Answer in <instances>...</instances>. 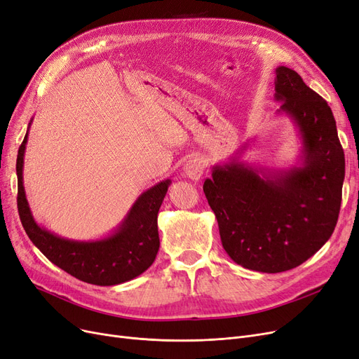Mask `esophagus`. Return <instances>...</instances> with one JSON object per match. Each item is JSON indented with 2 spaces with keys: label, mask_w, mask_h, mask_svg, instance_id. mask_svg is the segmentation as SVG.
<instances>
[{
  "label": "esophagus",
  "mask_w": 359,
  "mask_h": 359,
  "mask_svg": "<svg viewBox=\"0 0 359 359\" xmlns=\"http://www.w3.org/2000/svg\"><path fill=\"white\" fill-rule=\"evenodd\" d=\"M203 161L198 159V157H194V159H190L185 162L184 165V174L190 180H200V177L203 175Z\"/></svg>",
  "instance_id": "esophagus-1"
}]
</instances>
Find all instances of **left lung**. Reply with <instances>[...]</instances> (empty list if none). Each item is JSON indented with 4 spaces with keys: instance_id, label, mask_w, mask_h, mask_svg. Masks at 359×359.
<instances>
[{
    "instance_id": "1",
    "label": "left lung",
    "mask_w": 359,
    "mask_h": 359,
    "mask_svg": "<svg viewBox=\"0 0 359 359\" xmlns=\"http://www.w3.org/2000/svg\"><path fill=\"white\" fill-rule=\"evenodd\" d=\"M277 114L287 116L300 140L296 163L274 168L241 159L249 142L228 162L212 166L203 184L231 259L276 274L299 266L332 237L345 180V154L333 111L294 70L276 69Z\"/></svg>"
}]
</instances>
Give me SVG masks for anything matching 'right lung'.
<instances>
[{"instance_id":"1","label":"right lung","mask_w":359,"mask_h":359,"mask_svg":"<svg viewBox=\"0 0 359 359\" xmlns=\"http://www.w3.org/2000/svg\"><path fill=\"white\" fill-rule=\"evenodd\" d=\"M32 119L18 153V209L27 237L48 261L75 278L95 285H116L141 276L159 250L157 213L170 180H163L141 193L113 231L97 240H72L39 225L27 203L23 163Z\"/></svg>"}]
</instances>
